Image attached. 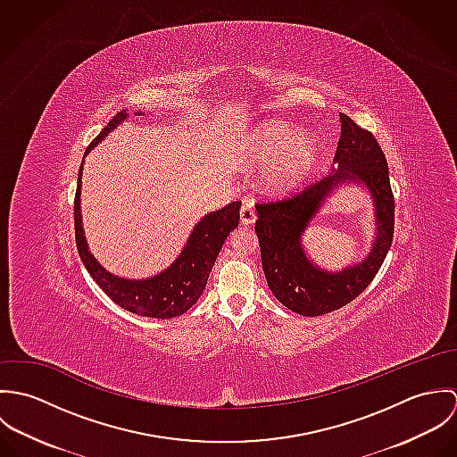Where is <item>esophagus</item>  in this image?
<instances>
[{
    "instance_id": "obj_1",
    "label": "esophagus",
    "mask_w": 457,
    "mask_h": 457,
    "mask_svg": "<svg viewBox=\"0 0 457 457\" xmlns=\"http://www.w3.org/2000/svg\"><path fill=\"white\" fill-rule=\"evenodd\" d=\"M255 220H257L255 209L252 205H243V209H241V223L243 225H252V223H255Z\"/></svg>"
}]
</instances>
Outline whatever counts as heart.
Here are the masks:
<instances>
[{"mask_svg": "<svg viewBox=\"0 0 457 457\" xmlns=\"http://www.w3.org/2000/svg\"><path fill=\"white\" fill-rule=\"evenodd\" d=\"M248 154L255 167L267 169L263 185L272 194H288L306 185L324 158L322 138L303 133L287 121H267L248 135Z\"/></svg>", "mask_w": 457, "mask_h": 457, "instance_id": "1", "label": "heart"}]
</instances>
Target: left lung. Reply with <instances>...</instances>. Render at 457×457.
I'll return each instance as SVG.
<instances>
[{"mask_svg":"<svg viewBox=\"0 0 457 457\" xmlns=\"http://www.w3.org/2000/svg\"><path fill=\"white\" fill-rule=\"evenodd\" d=\"M339 123L330 174L294 198L257 205L255 232L267 285L285 308L303 317H320L353 301L373 281L391 250L394 196L386 154L377 138L346 114H339ZM348 184L361 186L372 196L376 237L362 262L327 271L311 261L302 236L326 198Z\"/></svg>","mask_w":457,"mask_h":457,"instance_id":"left-lung-1","label":"left lung"}]
</instances>
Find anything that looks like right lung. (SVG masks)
I'll return each instance as SVG.
<instances>
[{"instance_id":"obj_1","label":"right lung","mask_w":457,"mask_h":457,"mask_svg":"<svg viewBox=\"0 0 457 457\" xmlns=\"http://www.w3.org/2000/svg\"><path fill=\"white\" fill-rule=\"evenodd\" d=\"M133 116H144L140 111ZM129 121V112H118L102 133L89 144L87 153L96 147L111 131L116 130L121 123ZM82 167L79 169L77 192H75V243L80 261L96 285L123 310L147 317V319H174L187 313L202 295L209 272L216 262V257L227 241L228 234L239 225V209L241 202H230L228 205L211 211L196 221L187 245L183 246L178 259L172 262L162 272L154 276L133 279L121 278L109 272L95 255L89 252L80 214V188H82Z\"/></svg>"}]
</instances>
